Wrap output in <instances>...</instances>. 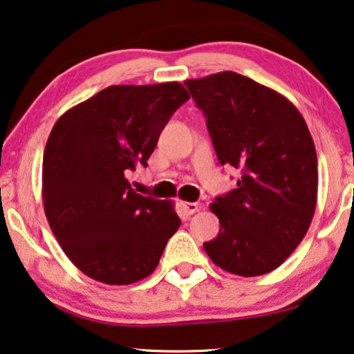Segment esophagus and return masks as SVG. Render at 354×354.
I'll return each instance as SVG.
<instances>
[{
    "label": "esophagus",
    "mask_w": 354,
    "mask_h": 354,
    "mask_svg": "<svg viewBox=\"0 0 354 354\" xmlns=\"http://www.w3.org/2000/svg\"><path fill=\"white\" fill-rule=\"evenodd\" d=\"M179 205H181V208L187 213V215H194V213L201 210V205L194 202H179Z\"/></svg>",
    "instance_id": "obj_1"
}]
</instances>
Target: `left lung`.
Wrapping results in <instances>:
<instances>
[{
	"instance_id": "1",
	"label": "left lung",
	"mask_w": 354,
	"mask_h": 354,
	"mask_svg": "<svg viewBox=\"0 0 354 354\" xmlns=\"http://www.w3.org/2000/svg\"><path fill=\"white\" fill-rule=\"evenodd\" d=\"M184 84L207 118L218 160L242 173L237 187L210 205L220 232L203 248L232 274L271 272L315 215L317 157L305 118L282 94L236 72Z\"/></svg>"
}]
</instances>
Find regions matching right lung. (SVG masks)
Here are the masks:
<instances>
[{
    "label": "right lung",
    "instance_id": "add662e5",
    "mask_svg": "<svg viewBox=\"0 0 354 354\" xmlns=\"http://www.w3.org/2000/svg\"><path fill=\"white\" fill-rule=\"evenodd\" d=\"M189 99L181 83L115 84L56 122L43 156L44 213L83 274L128 286L152 274L178 231L171 202L136 194L125 178L147 160Z\"/></svg>",
    "mask_w": 354,
    "mask_h": 354
}]
</instances>
